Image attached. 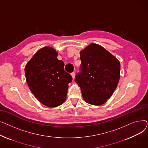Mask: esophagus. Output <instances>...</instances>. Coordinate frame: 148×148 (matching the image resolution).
Segmentation results:
<instances>
[{"mask_svg": "<svg viewBox=\"0 0 148 148\" xmlns=\"http://www.w3.org/2000/svg\"><path fill=\"white\" fill-rule=\"evenodd\" d=\"M71 74V76H72V77H73V79H74V78H75V73H74V72H73V73H72Z\"/></svg>", "mask_w": 148, "mask_h": 148, "instance_id": "esophagus-1", "label": "esophagus"}]
</instances>
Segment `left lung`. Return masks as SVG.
<instances>
[{
	"label": "left lung",
	"mask_w": 148,
	"mask_h": 148,
	"mask_svg": "<svg viewBox=\"0 0 148 148\" xmlns=\"http://www.w3.org/2000/svg\"><path fill=\"white\" fill-rule=\"evenodd\" d=\"M80 72L75 82L83 98L94 106L104 104L115 90L120 78L119 61L102 46L91 43L80 52Z\"/></svg>",
	"instance_id": "8db88e82"
}]
</instances>
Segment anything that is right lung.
I'll use <instances>...</instances> for the list:
<instances>
[{"instance_id": "obj_1", "label": "right lung", "mask_w": 148, "mask_h": 148, "mask_svg": "<svg viewBox=\"0 0 148 148\" xmlns=\"http://www.w3.org/2000/svg\"><path fill=\"white\" fill-rule=\"evenodd\" d=\"M58 55L53 48L45 47L34 54L25 68L30 90L39 101L49 107L59 106L65 101L68 83L73 79Z\"/></svg>"}]
</instances>
